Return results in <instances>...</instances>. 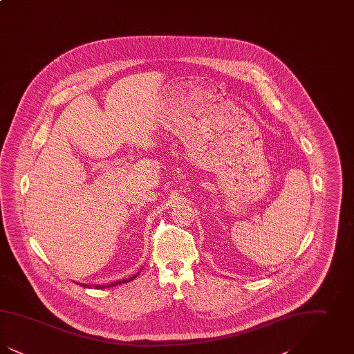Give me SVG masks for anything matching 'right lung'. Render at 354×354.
I'll list each match as a JSON object with an SVG mask.
<instances>
[{
    "label": "right lung",
    "instance_id": "obj_1",
    "mask_svg": "<svg viewBox=\"0 0 354 354\" xmlns=\"http://www.w3.org/2000/svg\"><path fill=\"white\" fill-rule=\"evenodd\" d=\"M139 273H140V272L135 273L134 276H131V277H129V279H124V280H118V281H114V283H110V284H106V286H94V288H95V289H103V288H110V286H119V284H123V283H129V281L134 280L135 277H136ZM78 284L81 286H84V288H91L88 284H81V283H78Z\"/></svg>",
    "mask_w": 354,
    "mask_h": 354
}]
</instances>
